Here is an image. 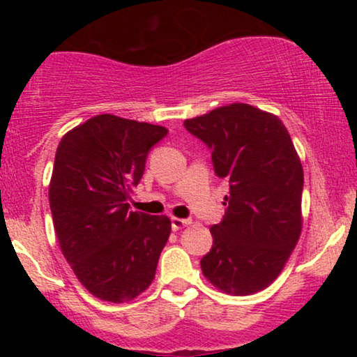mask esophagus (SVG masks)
Listing matches in <instances>:
<instances>
[{"label":"esophagus","instance_id":"1","mask_svg":"<svg viewBox=\"0 0 357 357\" xmlns=\"http://www.w3.org/2000/svg\"><path fill=\"white\" fill-rule=\"evenodd\" d=\"M191 221L190 220H183V218H171V227H173V230L174 231H178V230H181V228H184V227H188V225H190Z\"/></svg>","mask_w":357,"mask_h":357}]
</instances>
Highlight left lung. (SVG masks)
Returning <instances> with one entry per match:
<instances>
[{"instance_id": "obj_1", "label": "left lung", "mask_w": 357, "mask_h": 357, "mask_svg": "<svg viewBox=\"0 0 357 357\" xmlns=\"http://www.w3.org/2000/svg\"><path fill=\"white\" fill-rule=\"evenodd\" d=\"M184 127L210 147L216 176L230 184L223 220L210 228L203 275L231 296L260 292L280 275L302 231L304 171L289 130L240 102L186 119Z\"/></svg>"}]
</instances>
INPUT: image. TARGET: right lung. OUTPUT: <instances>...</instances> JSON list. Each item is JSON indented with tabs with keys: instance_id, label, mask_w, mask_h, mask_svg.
Here are the masks:
<instances>
[{
	"instance_id": "1",
	"label": "right lung",
	"mask_w": 357,
	"mask_h": 357,
	"mask_svg": "<svg viewBox=\"0 0 357 357\" xmlns=\"http://www.w3.org/2000/svg\"><path fill=\"white\" fill-rule=\"evenodd\" d=\"M162 126L112 114L61 137L50 179V210L61 253L80 284L102 301L129 302L153 284L171 233L167 216L129 210L147 153Z\"/></svg>"
}]
</instances>
